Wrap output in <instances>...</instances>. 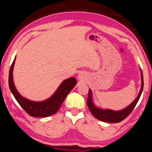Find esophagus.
<instances>
[{
	"label": "esophagus",
	"mask_w": 152,
	"mask_h": 152,
	"mask_svg": "<svg viewBox=\"0 0 152 152\" xmlns=\"http://www.w3.org/2000/svg\"><path fill=\"white\" fill-rule=\"evenodd\" d=\"M83 78H84V76H83V74H80L79 75H78V78H79L80 80V79H83Z\"/></svg>",
	"instance_id": "34e87169"
}]
</instances>
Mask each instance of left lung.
Here are the masks:
<instances>
[{
    "mask_svg": "<svg viewBox=\"0 0 152 152\" xmlns=\"http://www.w3.org/2000/svg\"><path fill=\"white\" fill-rule=\"evenodd\" d=\"M141 72V88H140V93L138 94L137 97H136L135 100L128 105L127 107L124 108V109L119 111H114L111 109H103L102 108H99L97 106H95V104L93 101V94H92L91 90L89 89V93H88V97L87 100V104L88 108H89L90 112L93 114L94 116L96 118H97L99 121H102L103 122L107 123H119L122 121L129 115L135 107L137 104L138 100H139L141 94L142 93V90L144 87V81H143V75L142 70Z\"/></svg>",
    "mask_w": 152,
    "mask_h": 152,
    "instance_id": "8db88e82",
    "label": "left lung"
}]
</instances>
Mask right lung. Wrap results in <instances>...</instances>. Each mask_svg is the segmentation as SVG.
Wrapping results in <instances>:
<instances>
[{
    "label": "right lung",
    "mask_w": 152,
    "mask_h": 152,
    "mask_svg": "<svg viewBox=\"0 0 152 152\" xmlns=\"http://www.w3.org/2000/svg\"><path fill=\"white\" fill-rule=\"evenodd\" d=\"M15 62V58L10 69L8 82L10 91L12 92L17 102L31 116L48 117L55 114L62 104L67 95L76 86V78L72 77L64 80L50 98L41 102L31 101L22 97L15 88L12 75Z\"/></svg>",
    "instance_id": "1"
}]
</instances>
